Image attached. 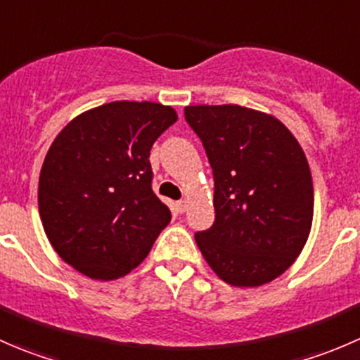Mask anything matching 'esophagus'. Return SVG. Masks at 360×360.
<instances>
[{
    "label": "esophagus",
    "instance_id": "1",
    "mask_svg": "<svg viewBox=\"0 0 360 360\" xmlns=\"http://www.w3.org/2000/svg\"><path fill=\"white\" fill-rule=\"evenodd\" d=\"M176 207H177V212H181V214H183L184 210L188 209V200H179V202L176 203Z\"/></svg>",
    "mask_w": 360,
    "mask_h": 360
}]
</instances>
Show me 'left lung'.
Masks as SVG:
<instances>
[{"instance_id": "left-lung-1", "label": "left lung", "mask_w": 360, "mask_h": 360, "mask_svg": "<svg viewBox=\"0 0 360 360\" xmlns=\"http://www.w3.org/2000/svg\"><path fill=\"white\" fill-rule=\"evenodd\" d=\"M214 170L216 221L195 235L214 274L235 288L281 277L308 240L314 183L291 130L238 104L184 108Z\"/></svg>"}]
</instances>
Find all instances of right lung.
I'll use <instances>...</instances> for the list:
<instances>
[{"label":"right lung","instance_id":"right-lung-1","mask_svg":"<svg viewBox=\"0 0 360 360\" xmlns=\"http://www.w3.org/2000/svg\"><path fill=\"white\" fill-rule=\"evenodd\" d=\"M176 120L170 106L115 101L57 134L39 172L38 209L53 250L79 274L123 277L170 223L151 190L150 150Z\"/></svg>","mask_w":360,"mask_h":360}]
</instances>
